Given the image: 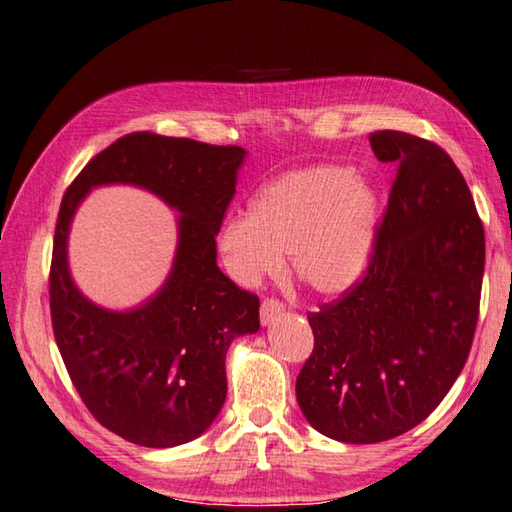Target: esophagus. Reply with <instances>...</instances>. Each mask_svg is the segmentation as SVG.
I'll use <instances>...</instances> for the list:
<instances>
[{"mask_svg":"<svg viewBox=\"0 0 512 512\" xmlns=\"http://www.w3.org/2000/svg\"><path fill=\"white\" fill-rule=\"evenodd\" d=\"M282 313H285V304L278 300H265L260 304V322H263V326L274 324Z\"/></svg>","mask_w":512,"mask_h":512,"instance_id":"1","label":"esophagus"}]
</instances>
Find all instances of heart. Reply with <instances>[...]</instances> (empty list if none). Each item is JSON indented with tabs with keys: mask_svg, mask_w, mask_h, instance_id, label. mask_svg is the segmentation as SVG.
<instances>
[{
	"mask_svg": "<svg viewBox=\"0 0 512 512\" xmlns=\"http://www.w3.org/2000/svg\"><path fill=\"white\" fill-rule=\"evenodd\" d=\"M377 230L379 197L366 179L342 166H311L258 188L247 217L221 223L217 249L238 285L276 276L289 254L302 285L335 298L366 274Z\"/></svg>",
	"mask_w": 512,
	"mask_h": 512,
	"instance_id": "1",
	"label": "heart"
}]
</instances>
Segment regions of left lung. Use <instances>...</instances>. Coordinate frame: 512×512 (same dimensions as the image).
Masks as SVG:
<instances>
[{
    "label": "left lung",
    "mask_w": 512,
    "mask_h": 512,
    "mask_svg": "<svg viewBox=\"0 0 512 512\" xmlns=\"http://www.w3.org/2000/svg\"><path fill=\"white\" fill-rule=\"evenodd\" d=\"M370 146L399 173L368 274L309 313L311 357L295 381L320 434L372 445L436 410L467 363L484 276V227L451 157L416 135L377 131Z\"/></svg>",
    "instance_id": "obj_1"
}]
</instances>
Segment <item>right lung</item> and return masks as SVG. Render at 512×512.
Segmentation results:
<instances>
[{
    "label": "right lung",
    "instance_id": "right-lung-1",
    "mask_svg": "<svg viewBox=\"0 0 512 512\" xmlns=\"http://www.w3.org/2000/svg\"><path fill=\"white\" fill-rule=\"evenodd\" d=\"M247 157L241 146L131 133L89 162L61 201L50 269L56 346L74 388L102 427L140 447L199 438L227 394L225 355L260 328L258 298L217 267V232ZM135 185L180 212L174 267L133 310L113 312L75 287L66 241L94 187Z\"/></svg>",
    "mask_w": 512,
    "mask_h": 512
}]
</instances>
